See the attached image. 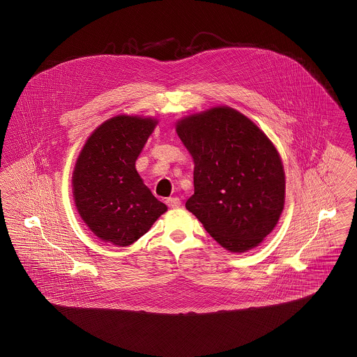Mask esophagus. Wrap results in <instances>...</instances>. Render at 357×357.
<instances>
[{"instance_id": "obj_1", "label": "esophagus", "mask_w": 357, "mask_h": 357, "mask_svg": "<svg viewBox=\"0 0 357 357\" xmlns=\"http://www.w3.org/2000/svg\"><path fill=\"white\" fill-rule=\"evenodd\" d=\"M166 202H167L169 207H171V208H176V207L181 206V199L179 198H169Z\"/></svg>"}]
</instances>
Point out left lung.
Wrapping results in <instances>:
<instances>
[{
    "label": "left lung",
    "mask_w": 357,
    "mask_h": 357,
    "mask_svg": "<svg viewBox=\"0 0 357 357\" xmlns=\"http://www.w3.org/2000/svg\"><path fill=\"white\" fill-rule=\"evenodd\" d=\"M175 128L194 160L187 210L226 250L255 249L285 204V171L272 140L227 105L185 116Z\"/></svg>",
    "instance_id": "obj_1"
}]
</instances>
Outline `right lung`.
<instances>
[{
    "instance_id": "obj_1",
    "label": "right lung",
    "mask_w": 357,
    "mask_h": 357,
    "mask_svg": "<svg viewBox=\"0 0 357 357\" xmlns=\"http://www.w3.org/2000/svg\"><path fill=\"white\" fill-rule=\"evenodd\" d=\"M156 124L153 118L116 115L88 136L76 159L75 206L88 229L104 242L130 246L167 211L135 169Z\"/></svg>"
}]
</instances>
